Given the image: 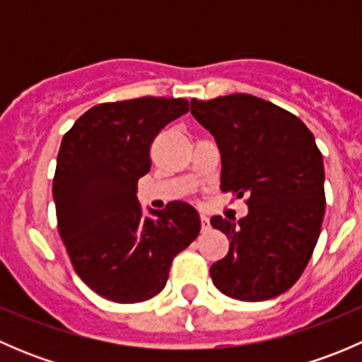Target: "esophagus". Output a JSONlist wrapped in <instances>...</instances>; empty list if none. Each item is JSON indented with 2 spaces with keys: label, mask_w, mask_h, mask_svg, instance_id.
Returning <instances> with one entry per match:
<instances>
[{
  "label": "esophagus",
  "mask_w": 362,
  "mask_h": 362,
  "mask_svg": "<svg viewBox=\"0 0 362 362\" xmlns=\"http://www.w3.org/2000/svg\"><path fill=\"white\" fill-rule=\"evenodd\" d=\"M210 229V221H208V217H204V215H202V231H208Z\"/></svg>",
  "instance_id": "obj_1"
}]
</instances>
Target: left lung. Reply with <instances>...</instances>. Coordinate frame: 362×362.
Wrapping results in <instances>:
<instances>
[{
  "mask_svg": "<svg viewBox=\"0 0 362 362\" xmlns=\"http://www.w3.org/2000/svg\"><path fill=\"white\" fill-rule=\"evenodd\" d=\"M191 113L217 141L222 191L249 194L247 217H211L231 240L228 255L211 264V282L240 301L286 293L312 257L326 211L322 154L312 131L250 94L192 100Z\"/></svg>",
  "mask_w": 362,
  "mask_h": 362,
  "instance_id": "left-lung-1",
  "label": "left lung"
}]
</instances>
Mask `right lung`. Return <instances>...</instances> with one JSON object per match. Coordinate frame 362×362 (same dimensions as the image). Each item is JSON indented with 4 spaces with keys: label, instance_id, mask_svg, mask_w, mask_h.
<instances>
[{
    "label": "right lung",
    "instance_id": "obj_1",
    "mask_svg": "<svg viewBox=\"0 0 362 362\" xmlns=\"http://www.w3.org/2000/svg\"><path fill=\"white\" fill-rule=\"evenodd\" d=\"M187 112L182 98L101 103L61 141L52 184L59 235L76 275L110 301L159 294L175 255L199 235L191 204L175 202L144 217L136 198L138 180L151 170L152 141Z\"/></svg>",
    "mask_w": 362,
    "mask_h": 362
}]
</instances>
